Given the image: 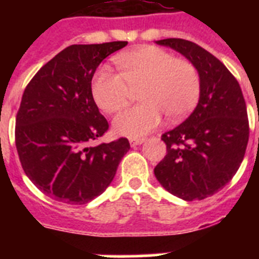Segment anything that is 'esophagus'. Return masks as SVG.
<instances>
[{
    "label": "esophagus",
    "instance_id": "34e87169",
    "mask_svg": "<svg viewBox=\"0 0 259 259\" xmlns=\"http://www.w3.org/2000/svg\"><path fill=\"white\" fill-rule=\"evenodd\" d=\"M144 141H145V138H130V145H140V144H142Z\"/></svg>",
    "mask_w": 259,
    "mask_h": 259
}]
</instances>
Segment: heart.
I'll return each mask as SVG.
<instances>
[{"mask_svg": "<svg viewBox=\"0 0 259 259\" xmlns=\"http://www.w3.org/2000/svg\"><path fill=\"white\" fill-rule=\"evenodd\" d=\"M118 72L101 68L94 75L91 95L95 105L107 114L123 109L138 91L140 105L125 110L113 122L115 133L141 137L161 123L185 118L200 99L201 79L196 66L175 58L158 47H141L114 59Z\"/></svg>", "mask_w": 259, "mask_h": 259, "instance_id": "b5f03b06", "label": "heart"}]
</instances>
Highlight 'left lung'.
<instances>
[{"instance_id":"8db88e82","label":"left lung","mask_w":259,"mask_h":259,"mask_svg":"<svg viewBox=\"0 0 259 259\" xmlns=\"http://www.w3.org/2000/svg\"><path fill=\"white\" fill-rule=\"evenodd\" d=\"M196 66L201 94L193 113L161 136L166 154L154 168L160 184L187 201L203 200L221 191L245 157L249 118L241 86L223 63L197 44L164 38Z\"/></svg>"}]
</instances>
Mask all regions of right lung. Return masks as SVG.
<instances>
[{
  "label": "right lung",
  "mask_w": 259,
  "mask_h": 259,
  "mask_svg": "<svg viewBox=\"0 0 259 259\" xmlns=\"http://www.w3.org/2000/svg\"><path fill=\"white\" fill-rule=\"evenodd\" d=\"M127 41L75 44L44 64L30 79L16 115V148L22 169L47 196L86 204L113 181L127 138L93 142L109 122L91 95V80L103 59Z\"/></svg>",
  "instance_id": "obj_1"
}]
</instances>
